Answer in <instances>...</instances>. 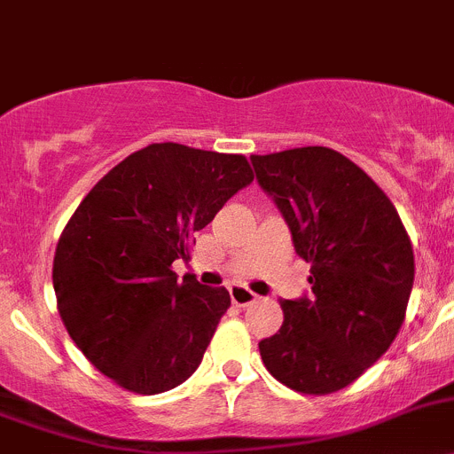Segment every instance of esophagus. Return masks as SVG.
Instances as JSON below:
<instances>
[{
	"label": "esophagus",
	"mask_w": 454,
	"mask_h": 454,
	"mask_svg": "<svg viewBox=\"0 0 454 454\" xmlns=\"http://www.w3.org/2000/svg\"><path fill=\"white\" fill-rule=\"evenodd\" d=\"M230 296H231V303H234L236 308H247V305H252L254 301L258 299L252 289L243 287V285H231Z\"/></svg>",
	"instance_id": "34e87169"
}]
</instances>
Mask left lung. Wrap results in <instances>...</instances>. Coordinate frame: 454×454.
Masks as SVG:
<instances>
[{"mask_svg":"<svg viewBox=\"0 0 454 454\" xmlns=\"http://www.w3.org/2000/svg\"><path fill=\"white\" fill-rule=\"evenodd\" d=\"M294 249L309 262L312 299L280 301L283 325L258 343L267 372L303 395L361 377L399 334L414 283L410 236L390 198L343 153L301 146L252 155Z\"/></svg>","mask_w":454,"mask_h":454,"instance_id":"1","label":"left lung"}]
</instances>
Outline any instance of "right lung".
<instances>
[{
  "mask_svg": "<svg viewBox=\"0 0 454 454\" xmlns=\"http://www.w3.org/2000/svg\"><path fill=\"white\" fill-rule=\"evenodd\" d=\"M254 180L239 153L155 142L95 184L58 240L53 287L68 336L105 377L136 395L187 381L231 305L224 287L171 262Z\"/></svg>",
  "mask_w": 454,
  "mask_h": 454,
  "instance_id": "obj_1",
  "label": "right lung"
}]
</instances>
